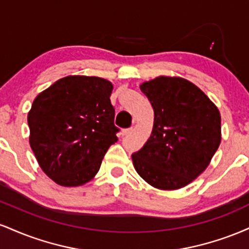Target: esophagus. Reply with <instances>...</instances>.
<instances>
[{
	"instance_id": "34e87169",
	"label": "esophagus",
	"mask_w": 249,
	"mask_h": 249,
	"mask_svg": "<svg viewBox=\"0 0 249 249\" xmlns=\"http://www.w3.org/2000/svg\"><path fill=\"white\" fill-rule=\"evenodd\" d=\"M132 131H133L132 127H131V128H125V130L122 131V136H128V134L132 133Z\"/></svg>"
}]
</instances>
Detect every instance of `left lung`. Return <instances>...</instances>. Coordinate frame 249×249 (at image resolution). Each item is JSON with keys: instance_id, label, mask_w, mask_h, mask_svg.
Here are the masks:
<instances>
[{"instance_id": "8db88e82", "label": "left lung", "mask_w": 249, "mask_h": 249, "mask_svg": "<svg viewBox=\"0 0 249 249\" xmlns=\"http://www.w3.org/2000/svg\"><path fill=\"white\" fill-rule=\"evenodd\" d=\"M141 90L154 111L152 133L132 154L137 173L151 186L185 187L206 170L221 142L218 107L181 77L159 76Z\"/></svg>"}]
</instances>
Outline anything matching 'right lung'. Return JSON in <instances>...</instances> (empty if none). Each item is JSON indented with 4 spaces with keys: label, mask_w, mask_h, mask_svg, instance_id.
<instances>
[{
    "label": "right lung",
    "mask_w": 249,
    "mask_h": 249,
    "mask_svg": "<svg viewBox=\"0 0 249 249\" xmlns=\"http://www.w3.org/2000/svg\"><path fill=\"white\" fill-rule=\"evenodd\" d=\"M112 83L95 76H67L42 91L28 113L29 142L43 172L56 184H87L118 141Z\"/></svg>",
    "instance_id": "obj_1"
}]
</instances>
